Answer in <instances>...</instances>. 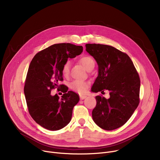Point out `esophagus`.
I'll return each instance as SVG.
<instances>
[{"mask_svg":"<svg viewBox=\"0 0 160 160\" xmlns=\"http://www.w3.org/2000/svg\"><path fill=\"white\" fill-rule=\"evenodd\" d=\"M86 97H87V96H86V95H80V100L85 99Z\"/></svg>","mask_w":160,"mask_h":160,"instance_id":"34e87169","label":"esophagus"}]
</instances>
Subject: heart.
<instances>
[{"mask_svg":"<svg viewBox=\"0 0 160 160\" xmlns=\"http://www.w3.org/2000/svg\"><path fill=\"white\" fill-rule=\"evenodd\" d=\"M80 63L82 64V65L85 67L86 69L87 70L89 67L93 64H95V62L93 59H92L89 56H83L80 58ZM71 63L69 61H67L62 67V74L65 77L67 76L69 73V69H70ZM88 83L86 82H83L81 80H74L73 81L70 85V87L71 89H72L74 91H77L78 93H83L86 91L88 87Z\"/></svg>","mask_w":160,"mask_h":160,"instance_id":"obj_1","label":"heart"}]
</instances>
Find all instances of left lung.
<instances>
[{"label": "left lung", "instance_id": "1", "mask_svg": "<svg viewBox=\"0 0 160 160\" xmlns=\"http://www.w3.org/2000/svg\"><path fill=\"white\" fill-rule=\"evenodd\" d=\"M86 51L98 64V76L91 91L108 90V99L97 96L92 112L94 122L106 130L118 128L130 118L139 102L140 79L130 57L113 47L86 44Z\"/></svg>", "mask_w": 160, "mask_h": 160}]
</instances>
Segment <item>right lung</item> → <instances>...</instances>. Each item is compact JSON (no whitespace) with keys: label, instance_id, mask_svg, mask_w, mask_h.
I'll list each match as a JSON object with an SVG mask.
<instances>
[{"label":"right lung","instance_id":"add662e5","mask_svg":"<svg viewBox=\"0 0 160 160\" xmlns=\"http://www.w3.org/2000/svg\"><path fill=\"white\" fill-rule=\"evenodd\" d=\"M82 51V46L54 44L37 53L32 59L24 93L29 113L41 127L55 131L64 128L71 121L79 96L72 91H67L66 88H62L66 93L61 98L57 94L52 95L50 92L63 80V64L68 58H74Z\"/></svg>","mask_w":160,"mask_h":160}]
</instances>
